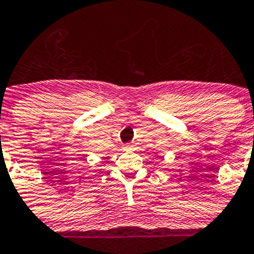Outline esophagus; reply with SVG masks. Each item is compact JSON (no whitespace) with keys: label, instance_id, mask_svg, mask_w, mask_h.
<instances>
[{"label":"esophagus","instance_id":"34e87169","mask_svg":"<svg viewBox=\"0 0 254 254\" xmlns=\"http://www.w3.org/2000/svg\"><path fill=\"white\" fill-rule=\"evenodd\" d=\"M132 144H127V145H125V149H132Z\"/></svg>","mask_w":254,"mask_h":254}]
</instances>
